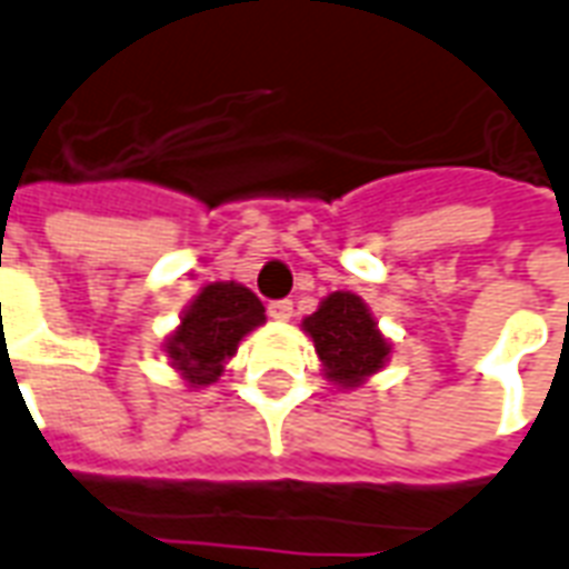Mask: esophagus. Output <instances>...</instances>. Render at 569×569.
I'll list each match as a JSON object with an SVG mask.
<instances>
[{"label": "esophagus", "mask_w": 569, "mask_h": 569, "mask_svg": "<svg viewBox=\"0 0 569 569\" xmlns=\"http://www.w3.org/2000/svg\"><path fill=\"white\" fill-rule=\"evenodd\" d=\"M268 317L277 322H289L292 319V301H271L268 305Z\"/></svg>", "instance_id": "obj_1"}]
</instances>
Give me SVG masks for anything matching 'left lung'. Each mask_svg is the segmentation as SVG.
I'll use <instances>...</instances> for the list:
<instances>
[{
	"label": "left lung",
	"mask_w": 569,
	"mask_h": 569,
	"mask_svg": "<svg viewBox=\"0 0 569 569\" xmlns=\"http://www.w3.org/2000/svg\"><path fill=\"white\" fill-rule=\"evenodd\" d=\"M301 328L317 347L326 380L338 389H359L368 377L386 368L391 356V343L356 292L326 296Z\"/></svg>",
	"instance_id": "1"
}]
</instances>
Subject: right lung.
<instances>
[{"instance_id": "1", "label": "right lung", "mask_w": 569, "mask_h": 569, "mask_svg": "<svg viewBox=\"0 0 569 569\" xmlns=\"http://www.w3.org/2000/svg\"><path fill=\"white\" fill-rule=\"evenodd\" d=\"M262 322V301L247 286L220 280L204 286L189 301L180 326L168 335L162 349L189 389H201L220 380L226 361L238 352V343Z\"/></svg>"}]
</instances>
